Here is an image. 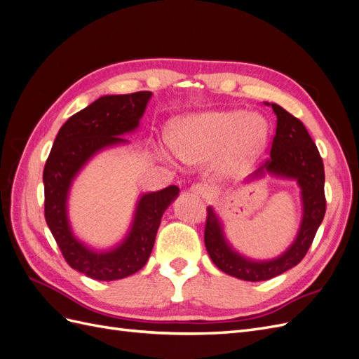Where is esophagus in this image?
<instances>
[{
  "label": "esophagus",
  "instance_id": "34e87169",
  "mask_svg": "<svg viewBox=\"0 0 359 359\" xmlns=\"http://www.w3.org/2000/svg\"><path fill=\"white\" fill-rule=\"evenodd\" d=\"M190 191L193 194H196V196H199V198H208L212 194V189L208 186V184H202V182L193 184V186L190 187Z\"/></svg>",
  "mask_w": 359,
  "mask_h": 359
}]
</instances>
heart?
Returning a JSON list of instances; mask_svg holds the SVG:
<instances>
[{"label": "heart", "instance_id": "obj_1", "mask_svg": "<svg viewBox=\"0 0 359 359\" xmlns=\"http://www.w3.org/2000/svg\"><path fill=\"white\" fill-rule=\"evenodd\" d=\"M169 139L173 153L186 163H203L226 148L224 169L235 170L262 148L266 123L240 111L206 112L177 119Z\"/></svg>", "mask_w": 359, "mask_h": 359}]
</instances>
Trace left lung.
<instances>
[{"mask_svg":"<svg viewBox=\"0 0 359 359\" xmlns=\"http://www.w3.org/2000/svg\"><path fill=\"white\" fill-rule=\"evenodd\" d=\"M277 115V128L271 144L269 157L252 177L265 172L277 177L297 180L301 187L304 215L297 240L281 256L266 262H256L238 255L227 244L223 227L211 206L206 208L205 247L214 265L223 273L247 281H262L283 274L298 265L316 236L327 211L325 199V170L316 144L298 118L276 103H266Z\"/></svg>","mask_w":359,"mask_h":359,"instance_id":"left-lung-1","label":"left lung"}]
</instances>
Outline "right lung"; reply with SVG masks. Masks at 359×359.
I'll use <instances>...</instances> for the list:
<instances>
[{"instance_id":"obj_1","label":"right lung","mask_w":359,"mask_h":359,"mask_svg":"<svg viewBox=\"0 0 359 359\" xmlns=\"http://www.w3.org/2000/svg\"><path fill=\"white\" fill-rule=\"evenodd\" d=\"M153 93L104 95L70 116L55 137L43 170L45 219L66 259L86 277L112 281L132 276L142 268L154 247L161 215L180 189L169 186L139 199L135 220L123 244L111 252H94L76 240L67 219V196L76 173L100 149L124 144L121 135L133 132Z\"/></svg>"}]
</instances>
